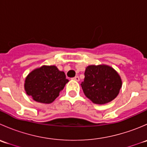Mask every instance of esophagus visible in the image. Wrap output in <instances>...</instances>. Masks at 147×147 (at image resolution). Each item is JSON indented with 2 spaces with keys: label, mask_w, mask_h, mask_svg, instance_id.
Wrapping results in <instances>:
<instances>
[{
  "label": "esophagus",
  "mask_w": 147,
  "mask_h": 147,
  "mask_svg": "<svg viewBox=\"0 0 147 147\" xmlns=\"http://www.w3.org/2000/svg\"><path fill=\"white\" fill-rule=\"evenodd\" d=\"M72 80H73L77 81V82H79V81H80V78L78 76H76V77H75V78H72Z\"/></svg>",
  "instance_id": "obj_1"
}]
</instances>
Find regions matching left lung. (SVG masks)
Returning <instances> with one entry per match:
<instances>
[{"label":"left lung","instance_id":"1","mask_svg":"<svg viewBox=\"0 0 147 147\" xmlns=\"http://www.w3.org/2000/svg\"><path fill=\"white\" fill-rule=\"evenodd\" d=\"M122 85L117 72L107 65H91L86 67L81 83L86 97L93 103L105 105L115 100Z\"/></svg>","mask_w":147,"mask_h":147}]
</instances>
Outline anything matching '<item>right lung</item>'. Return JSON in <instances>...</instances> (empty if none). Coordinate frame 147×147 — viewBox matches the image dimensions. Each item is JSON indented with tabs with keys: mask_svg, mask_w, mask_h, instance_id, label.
Listing matches in <instances>:
<instances>
[{
	"mask_svg": "<svg viewBox=\"0 0 147 147\" xmlns=\"http://www.w3.org/2000/svg\"><path fill=\"white\" fill-rule=\"evenodd\" d=\"M68 82L65 72L55 65H42L28 74L24 88L26 94L35 102L50 104L60 95Z\"/></svg>",
	"mask_w": 147,
	"mask_h": 147,
	"instance_id": "1",
	"label": "right lung"
}]
</instances>
